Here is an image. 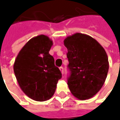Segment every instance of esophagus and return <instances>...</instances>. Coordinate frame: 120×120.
<instances>
[{
  "instance_id": "obj_1",
  "label": "esophagus",
  "mask_w": 120,
  "mask_h": 120,
  "mask_svg": "<svg viewBox=\"0 0 120 120\" xmlns=\"http://www.w3.org/2000/svg\"><path fill=\"white\" fill-rule=\"evenodd\" d=\"M59 69L61 71V73L63 74H64V68H63V67H60V68H59Z\"/></svg>"
}]
</instances>
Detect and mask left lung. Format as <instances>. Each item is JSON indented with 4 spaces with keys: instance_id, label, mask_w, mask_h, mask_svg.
<instances>
[{
    "instance_id": "left-lung-1",
    "label": "left lung",
    "mask_w": 120,
    "mask_h": 120,
    "mask_svg": "<svg viewBox=\"0 0 120 120\" xmlns=\"http://www.w3.org/2000/svg\"><path fill=\"white\" fill-rule=\"evenodd\" d=\"M64 44L68 49L70 91L78 99H89L101 89L107 78V53L95 39L82 33L68 36Z\"/></svg>"
}]
</instances>
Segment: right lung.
I'll list each match as a JSON object with an SVG mask.
<instances>
[{
	"label": "right lung",
	"mask_w": 120,
	"mask_h": 120,
	"mask_svg": "<svg viewBox=\"0 0 120 120\" xmlns=\"http://www.w3.org/2000/svg\"><path fill=\"white\" fill-rule=\"evenodd\" d=\"M52 41L45 35L31 38L19 52L13 70L19 86L25 94L35 101L52 97L57 83L62 77L59 68L50 55Z\"/></svg>",
	"instance_id": "1"
}]
</instances>
